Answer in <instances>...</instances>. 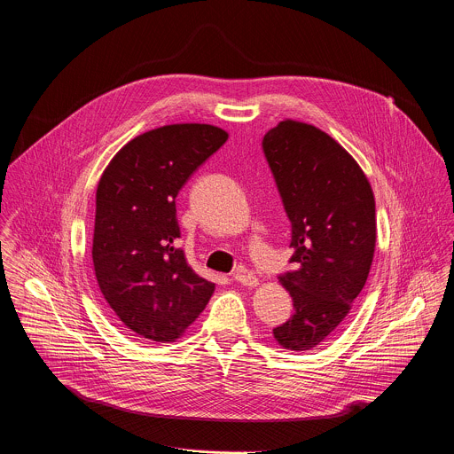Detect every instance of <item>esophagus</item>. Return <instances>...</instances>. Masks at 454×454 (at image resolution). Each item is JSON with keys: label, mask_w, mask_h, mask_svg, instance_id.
<instances>
[{"label": "esophagus", "mask_w": 454, "mask_h": 454, "mask_svg": "<svg viewBox=\"0 0 454 454\" xmlns=\"http://www.w3.org/2000/svg\"><path fill=\"white\" fill-rule=\"evenodd\" d=\"M233 278H235V281H239V283L244 285V286H256V285H258V278H256L254 274H249V272L242 270V269H239V270L233 274Z\"/></svg>", "instance_id": "1"}]
</instances>
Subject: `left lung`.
<instances>
[{"instance_id": "left-lung-1", "label": "left lung", "mask_w": 454, "mask_h": 454, "mask_svg": "<svg viewBox=\"0 0 454 454\" xmlns=\"http://www.w3.org/2000/svg\"><path fill=\"white\" fill-rule=\"evenodd\" d=\"M262 145L292 224L290 262L297 265L278 278L294 314L272 335L283 349L309 351L335 332L367 281L374 194L356 160L314 124L285 119Z\"/></svg>"}]
</instances>
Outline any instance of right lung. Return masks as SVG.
<instances>
[{
  "label": "right lung",
  "mask_w": 454,
  "mask_h": 454,
  "mask_svg": "<svg viewBox=\"0 0 454 454\" xmlns=\"http://www.w3.org/2000/svg\"><path fill=\"white\" fill-rule=\"evenodd\" d=\"M228 140L212 124H168L124 144L96 191L92 262L117 319L140 339L175 342L200 317L215 285L182 249L176 196Z\"/></svg>",
  "instance_id": "1"
}]
</instances>
